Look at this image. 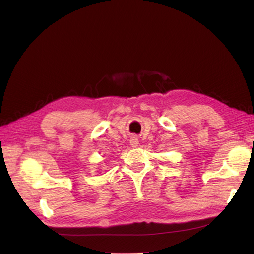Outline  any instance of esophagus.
<instances>
[{
	"mask_svg": "<svg viewBox=\"0 0 254 254\" xmlns=\"http://www.w3.org/2000/svg\"><path fill=\"white\" fill-rule=\"evenodd\" d=\"M130 144H131L132 147H136L137 145H139V139L135 135H133L131 139H130Z\"/></svg>",
	"mask_w": 254,
	"mask_h": 254,
	"instance_id": "obj_1",
	"label": "esophagus"
}]
</instances>
